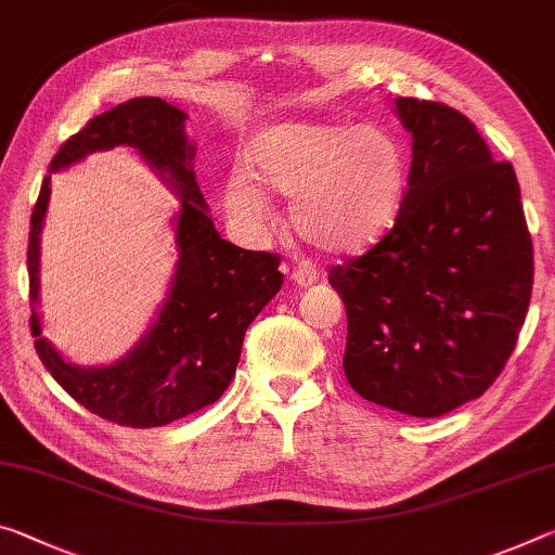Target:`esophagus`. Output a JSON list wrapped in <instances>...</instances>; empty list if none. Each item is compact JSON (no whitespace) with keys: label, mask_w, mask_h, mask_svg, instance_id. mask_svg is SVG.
Returning <instances> with one entry per match:
<instances>
[{"label":"esophagus","mask_w":555,"mask_h":555,"mask_svg":"<svg viewBox=\"0 0 555 555\" xmlns=\"http://www.w3.org/2000/svg\"><path fill=\"white\" fill-rule=\"evenodd\" d=\"M292 279H294L296 286L306 288V286L315 284V279H319V271H315V267H313L311 261H298L296 267H294V271H292Z\"/></svg>","instance_id":"1"}]
</instances>
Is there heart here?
<instances>
[{"mask_svg": "<svg viewBox=\"0 0 555 555\" xmlns=\"http://www.w3.org/2000/svg\"><path fill=\"white\" fill-rule=\"evenodd\" d=\"M244 163L246 175L227 182V209L259 224L261 190L292 197V230L333 254L360 251L390 232L408 188V153L383 126L279 122L251 140Z\"/></svg>", "mask_w": 555, "mask_h": 555, "instance_id": "obj_1", "label": "heart"}]
</instances>
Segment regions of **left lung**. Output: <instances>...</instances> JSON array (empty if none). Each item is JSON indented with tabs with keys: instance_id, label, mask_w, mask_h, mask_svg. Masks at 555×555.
Returning <instances> with one entry per match:
<instances>
[{
	"instance_id": "obj_1",
	"label": "left lung",
	"mask_w": 555,
	"mask_h": 555,
	"mask_svg": "<svg viewBox=\"0 0 555 555\" xmlns=\"http://www.w3.org/2000/svg\"><path fill=\"white\" fill-rule=\"evenodd\" d=\"M412 135L392 230L331 269L348 313L343 371L360 398L410 417L477 400L516 346L533 286V246L512 163H494L474 122L442 103L395 99Z\"/></svg>"
}]
</instances>
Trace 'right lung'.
Here are the masks:
<instances>
[{
    "instance_id": "add662e5",
    "label": "right lung",
    "mask_w": 555,
    "mask_h": 555,
    "mask_svg": "<svg viewBox=\"0 0 555 555\" xmlns=\"http://www.w3.org/2000/svg\"><path fill=\"white\" fill-rule=\"evenodd\" d=\"M188 113L153 95H140L95 116L68 138L49 170H68L88 155L130 147L180 199L170 224L175 271L147 331L113 363L78 365L43 336L39 313L41 230L51 178L41 182L31 212L29 301L31 333L41 363L86 410L122 427H163L217 402L230 388L244 333L279 294V257L222 240L195 178L197 145L184 130Z\"/></svg>"
}]
</instances>
